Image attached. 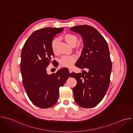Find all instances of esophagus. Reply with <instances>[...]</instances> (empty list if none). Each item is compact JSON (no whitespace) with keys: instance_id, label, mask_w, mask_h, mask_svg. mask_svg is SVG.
<instances>
[{"instance_id":"1","label":"esophagus","mask_w":133,"mask_h":133,"mask_svg":"<svg viewBox=\"0 0 133 133\" xmlns=\"http://www.w3.org/2000/svg\"><path fill=\"white\" fill-rule=\"evenodd\" d=\"M69 72H70V73H71V72H72V70H71V69L69 68Z\"/></svg>"}]
</instances>
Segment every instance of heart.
Segmentation results:
<instances>
[{
	"instance_id": "b5f03b06",
	"label": "heart",
	"mask_w": 133,
	"mask_h": 133,
	"mask_svg": "<svg viewBox=\"0 0 133 133\" xmlns=\"http://www.w3.org/2000/svg\"><path fill=\"white\" fill-rule=\"evenodd\" d=\"M63 38L64 41L68 44L70 46L74 47L76 45L78 42V38L74 34L70 33H67L64 34L63 36ZM58 39L54 38L52 40L51 42V49L52 52L54 54H56L57 52V44H58ZM78 48H81V46H78ZM76 61V56L75 55H68V56H64L60 59L61 65L65 67H70L72 66L73 64Z\"/></svg>"
}]
</instances>
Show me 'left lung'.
Returning <instances> with one entry per match:
<instances>
[{
  "mask_svg": "<svg viewBox=\"0 0 133 133\" xmlns=\"http://www.w3.org/2000/svg\"><path fill=\"white\" fill-rule=\"evenodd\" d=\"M70 30L81 35L84 46L75 66L88 70L70 74V77L77 80L73 88L74 99L82 107L92 108L101 102L109 85L112 64L108 46L104 37L92 26L78 25Z\"/></svg>",
  "mask_w": 133,
  "mask_h": 133,
  "instance_id": "left-lung-1",
  "label": "left lung"
}]
</instances>
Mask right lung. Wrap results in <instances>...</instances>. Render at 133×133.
Here are the masks:
<instances>
[{
    "mask_svg": "<svg viewBox=\"0 0 133 133\" xmlns=\"http://www.w3.org/2000/svg\"><path fill=\"white\" fill-rule=\"evenodd\" d=\"M63 29L46 27L35 31L22 50L20 66L23 86L30 101L41 108L55 105L59 97V87L69 76L68 69L66 68L50 75L46 71L54 56L51 42Z\"/></svg>",
    "mask_w": 133,
    "mask_h": 133,
    "instance_id": "obj_1",
    "label": "right lung"
}]
</instances>
